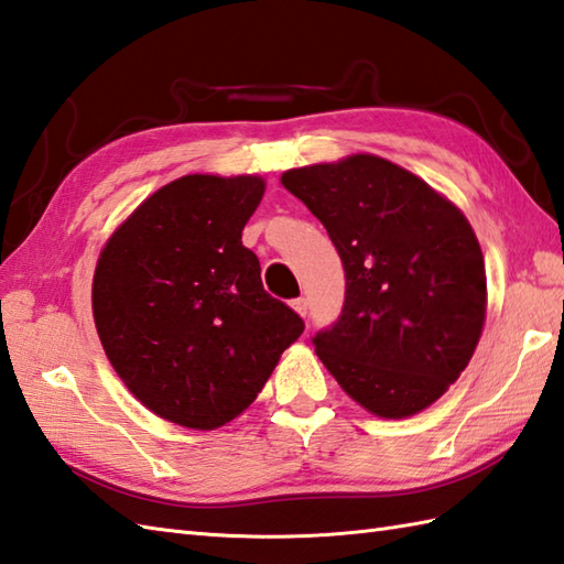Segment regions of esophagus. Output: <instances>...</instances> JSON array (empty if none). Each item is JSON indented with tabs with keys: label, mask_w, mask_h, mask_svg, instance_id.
<instances>
[{
	"label": "esophagus",
	"mask_w": 564,
	"mask_h": 564,
	"mask_svg": "<svg viewBox=\"0 0 564 564\" xmlns=\"http://www.w3.org/2000/svg\"><path fill=\"white\" fill-rule=\"evenodd\" d=\"M291 305H293V310H295V313L301 315V317L307 315V301H305V297H295V301H293Z\"/></svg>",
	"instance_id": "1"
}]
</instances>
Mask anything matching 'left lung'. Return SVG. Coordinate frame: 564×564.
I'll use <instances>...</instances> for the list:
<instances>
[{
	"label": "left lung",
	"instance_id": "obj_1",
	"mask_svg": "<svg viewBox=\"0 0 564 564\" xmlns=\"http://www.w3.org/2000/svg\"><path fill=\"white\" fill-rule=\"evenodd\" d=\"M281 184L325 225L346 293L319 361L368 412L412 416L470 364L487 310L485 259L465 215L376 154L289 170Z\"/></svg>",
	"mask_w": 564,
	"mask_h": 564
}]
</instances>
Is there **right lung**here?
Segmentation results:
<instances>
[{"label":"right lung","mask_w":564,"mask_h":564,"mask_svg":"<svg viewBox=\"0 0 564 564\" xmlns=\"http://www.w3.org/2000/svg\"><path fill=\"white\" fill-rule=\"evenodd\" d=\"M259 176L188 174L142 200L94 271L91 307L113 370L150 412L210 431L257 400L305 322L261 285L242 230Z\"/></svg>","instance_id":"1"}]
</instances>
